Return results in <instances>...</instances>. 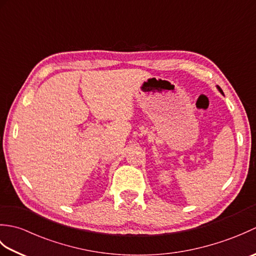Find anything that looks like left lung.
Wrapping results in <instances>:
<instances>
[{
	"mask_svg": "<svg viewBox=\"0 0 256 256\" xmlns=\"http://www.w3.org/2000/svg\"><path fill=\"white\" fill-rule=\"evenodd\" d=\"M216 88H218V89H219V91L221 92V94H224V92H222V90H221V88H220V86H216Z\"/></svg>",
	"mask_w": 256,
	"mask_h": 256,
	"instance_id": "1",
	"label": "left lung"
}]
</instances>
